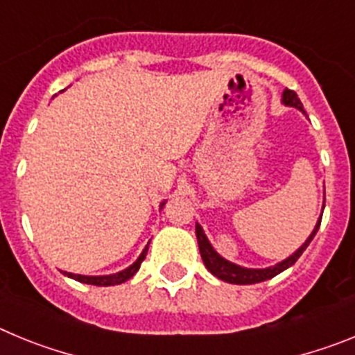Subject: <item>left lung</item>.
<instances>
[{
  "instance_id": "left-lung-1",
  "label": "left lung",
  "mask_w": 355,
  "mask_h": 355,
  "mask_svg": "<svg viewBox=\"0 0 355 355\" xmlns=\"http://www.w3.org/2000/svg\"><path fill=\"white\" fill-rule=\"evenodd\" d=\"M281 103H283L284 106H293V108L300 110V112L304 114L302 103H300V99L297 97V94H295L293 90H288V89L284 90ZM324 208H325V192H324ZM322 213H320V218H318V222H316L315 229H313L311 234L307 236V240L304 241L302 245L295 250L291 256H288L286 259L275 263V265H272V266H266V268H247V266H240V265H236V263L222 258L220 254L216 252V250L213 249L211 243H209V240H208V236H206L202 225H200L199 222H196V234H197V243H199L200 258H202V261H205L206 268H208V270L211 272L215 277L222 279V281H225V283H231V284L263 283V281H268V279L275 277L277 274H281V272H284L286 268H290V266L293 265V263L297 261L300 256H302V252L307 249V245L311 243V240L315 238L316 231H318L320 222H322Z\"/></svg>"
}]
</instances>
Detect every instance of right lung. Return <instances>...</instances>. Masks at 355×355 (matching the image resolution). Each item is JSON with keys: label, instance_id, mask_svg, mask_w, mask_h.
Masks as SVG:
<instances>
[{"label": "right lung", "instance_id": "add662e5", "mask_svg": "<svg viewBox=\"0 0 355 355\" xmlns=\"http://www.w3.org/2000/svg\"><path fill=\"white\" fill-rule=\"evenodd\" d=\"M165 206V200H163L162 205H159V209ZM147 250H149V243L146 245V249L140 252V256L137 258V261L133 263V265H130L128 268H124V270L121 272H115V274H108V275H81V274H72V272H64V275H67V277L74 279V281H78V283H85V284H94V286H115V284H122L126 283L128 279L133 277L137 272H139L140 265H142V261L146 259L147 256Z\"/></svg>", "mask_w": 355, "mask_h": 355}]
</instances>
